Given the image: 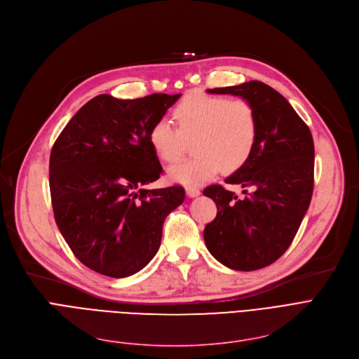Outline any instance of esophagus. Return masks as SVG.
I'll return each instance as SVG.
<instances>
[{
  "instance_id": "34e87169",
  "label": "esophagus",
  "mask_w": 359,
  "mask_h": 359,
  "mask_svg": "<svg viewBox=\"0 0 359 359\" xmlns=\"http://www.w3.org/2000/svg\"><path fill=\"white\" fill-rule=\"evenodd\" d=\"M185 191H187V194H189V197L200 196V190L197 189V187H194V185H187L185 187Z\"/></svg>"
}]
</instances>
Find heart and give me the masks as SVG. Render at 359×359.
<instances>
[{"label": "heart", "mask_w": 359, "mask_h": 359, "mask_svg": "<svg viewBox=\"0 0 359 359\" xmlns=\"http://www.w3.org/2000/svg\"><path fill=\"white\" fill-rule=\"evenodd\" d=\"M172 115L178 128L168 119H158L150 127L149 143L162 162L172 163L182 156L185 139H196V155L169 169V177L182 184L208 181L222 168L228 172L240 169L257 140V115L241 97L193 90L181 99Z\"/></svg>", "instance_id": "obj_1"}]
</instances>
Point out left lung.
<instances>
[{
	"label": "left lung",
	"mask_w": 359,
	"mask_h": 359,
	"mask_svg": "<svg viewBox=\"0 0 359 359\" xmlns=\"http://www.w3.org/2000/svg\"><path fill=\"white\" fill-rule=\"evenodd\" d=\"M248 100L257 115V140L247 162L225 180L240 184L238 198L219 184L203 191L217 208L204 228V243L224 266L251 271L275 263L289 248L309 210L314 187L311 131L291 104L267 84L209 89Z\"/></svg>",
	"instance_id": "8db88e82"
}]
</instances>
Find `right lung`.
<instances>
[{
  "instance_id": "obj_1",
  "label": "right lung",
  "mask_w": 359,
  "mask_h": 359,
  "mask_svg": "<svg viewBox=\"0 0 359 359\" xmlns=\"http://www.w3.org/2000/svg\"><path fill=\"white\" fill-rule=\"evenodd\" d=\"M180 95H99L83 105L49 158L57 226L76 257L109 278L142 270L159 250L165 217L185 198L181 185L144 189L162 174L150 127Z\"/></svg>"
}]
</instances>
